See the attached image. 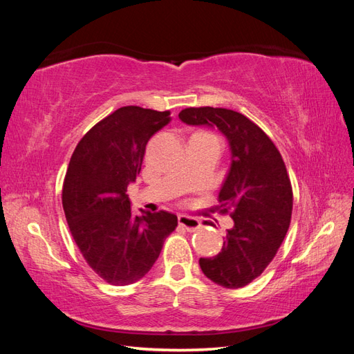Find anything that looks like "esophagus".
<instances>
[{
  "label": "esophagus",
  "instance_id": "34e87169",
  "mask_svg": "<svg viewBox=\"0 0 354 354\" xmlns=\"http://www.w3.org/2000/svg\"><path fill=\"white\" fill-rule=\"evenodd\" d=\"M178 224L187 232H196L198 229H201V221L189 216H178Z\"/></svg>",
  "mask_w": 354,
  "mask_h": 354
}]
</instances>
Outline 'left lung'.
Returning a JSON list of instances; mask_svg holds the SVG:
<instances>
[{
	"label": "left lung",
	"mask_w": 354,
	"mask_h": 354,
	"mask_svg": "<svg viewBox=\"0 0 354 354\" xmlns=\"http://www.w3.org/2000/svg\"><path fill=\"white\" fill-rule=\"evenodd\" d=\"M187 125L218 128L230 149V168L218 199L229 212L221 251L199 259L208 279L224 288H242L259 277L279 250L291 223L292 189L283 159L259 125L223 108H187L178 113Z\"/></svg>",
	"instance_id": "obj_1"
}]
</instances>
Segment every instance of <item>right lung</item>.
Wrapping results in <instances>:
<instances>
[{
	"label": "right lung",
	"mask_w": 354,
	"mask_h": 354,
	"mask_svg": "<svg viewBox=\"0 0 354 354\" xmlns=\"http://www.w3.org/2000/svg\"><path fill=\"white\" fill-rule=\"evenodd\" d=\"M169 112L124 106L75 147L62 203L72 236L91 269L111 285H130L152 269L177 226L167 211L134 216L127 187L140 174L146 145Z\"/></svg>",
	"instance_id": "1"
}]
</instances>
